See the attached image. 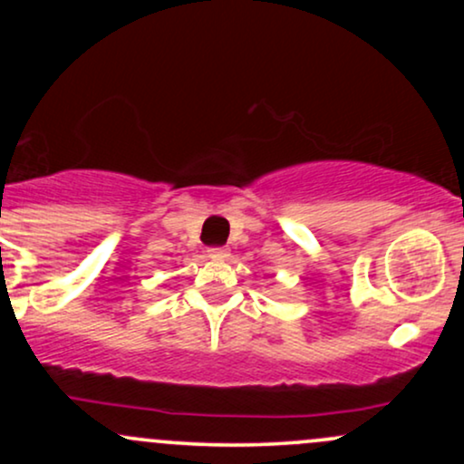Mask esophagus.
<instances>
[{"mask_svg":"<svg viewBox=\"0 0 464 464\" xmlns=\"http://www.w3.org/2000/svg\"><path fill=\"white\" fill-rule=\"evenodd\" d=\"M207 255H209L211 259H227L228 257V248L225 246H214L207 250Z\"/></svg>","mask_w":464,"mask_h":464,"instance_id":"34e87169","label":"esophagus"}]
</instances>
